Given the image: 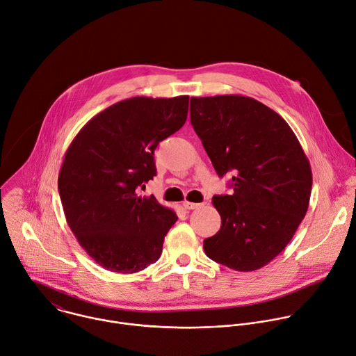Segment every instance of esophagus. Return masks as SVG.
Masks as SVG:
<instances>
[{"label": "esophagus", "mask_w": 356, "mask_h": 356, "mask_svg": "<svg viewBox=\"0 0 356 356\" xmlns=\"http://www.w3.org/2000/svg\"><path fill=\"white\" fill-rule=\"evenodd\" d=\"M183 207H184L186 209H195V208H198V207H200V204L190 202V201H184V202H183Z\"/></svg>", "instance_id": "1"}]
</instances>
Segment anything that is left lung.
<instances>
[{"label": "left lung", "mask_w": 356, "mask_h": 356, "mask_svg": "<svg viewBox=\"0 0 356 356\" xmlns=\"http://www.w3.org/2000/svg\"><path fill=\"white\" fill-rule=\"evenodd\" d=\"M190 118L218 176L233 173V194L212 198L222 223L204 252L236 271L259 270L286 248L307 212L309 159L284 118L253 97H191Z\"/></svg>", "instance_id": "8db88e82"}]
</instances>
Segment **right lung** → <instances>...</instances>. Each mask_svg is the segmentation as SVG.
Listing matches in <instances>:
<instances>
[{
	"label": "right lung",
	"instance_id": "right-lung-1",
	"mask_svg": "<svg viewBox=\"0 0 356 356\" xmlns=\"http://www.w3.org/2000/svg\"><path fill=\"white\" fill-rule=\"evenodd\" d=\"M188 96H137L104 108L70 144L58 175L68 226L100 267L138 273L162 254L177 215L138 195L156 176L154 151L187 120Z\"/></svg>",
	"mask_w": 356,
	"mask_h": 356
}]
</instances>
